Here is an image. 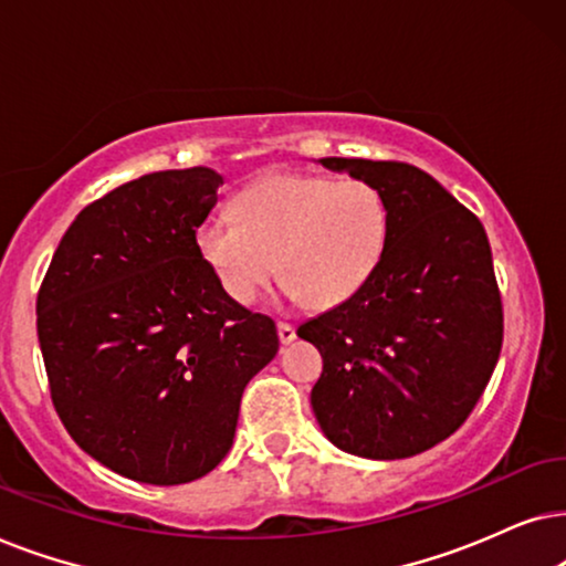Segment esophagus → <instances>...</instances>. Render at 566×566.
<instances>
[{"label": "esophagus", "mask_w": 566, "mask_h": 566, "mask_svg": "<svg viewBox=\"0 0 566 566\" xmlns=\"http://www.w3.org/2000/svg\"><path fill=\"white\" fill-rule=\"evenodd\" d=\"M276 334H279V342L282 344H292L295 342V326H290V323H279L276 326Z\"/></svg>", "instance_id": "34e87169"}]
</instances>
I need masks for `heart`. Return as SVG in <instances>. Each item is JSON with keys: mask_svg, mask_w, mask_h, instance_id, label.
<instances>
[{"mask_svg": "<svg viewBox=\"0 0 566 566\" xmlns=\"http://www.w3.org/2000/svg\"><path fill=\"white\" fill-rule=\"evenodd\" d=\"M238 220L209 217L196 248L232 303L253 305L276 274L307 307H334L373 276L388 238L382 193L367 180L269 172L235 201Z\"/></svg>", "mask_w": 566, "mask_h": 566, "instance_id": "obj_1", "label": "heart"}]
</instances>
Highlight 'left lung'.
I'll use <instances>...</instances> for the list:
<instances>
[{"label":"left lung","instance_id":"8db88e82","mask_svg":"<svg viewBox=\"0 0 566 566\" xmlns=\"http://www.w3.org/2000/svg\"><path fill=\"white\" fill-rule=\"evenodd\" d=\"M318 163L378 188L388 238L357 295L297 328L323 357L313 413L344 453H424L463 424L500 359L502 300L484 224L413 165Z\"/></svg>","mask_w":566,"mask_h":566}]
</instances>
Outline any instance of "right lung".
I'll list each match as a JSON object with an SVG mask.
<instances>
[{"instance_id": "right-lung-1", "label": "right lung", "mask_w": 566, "mask_h": 566, "mask_svg": "<svg viewBox=\"0 0 566 566\" xmlns=\"http://www.w3.org/2000/svg\"><path fill=\"white\" fill-rule=\"evenodd\" d=\"M212 168L113 188L64 232L38 292V342L72 440L120 476L176 486L228 455L248 380L279 352L274 321L224 295L196 230Z\"/></svg>"}]
</instances>
